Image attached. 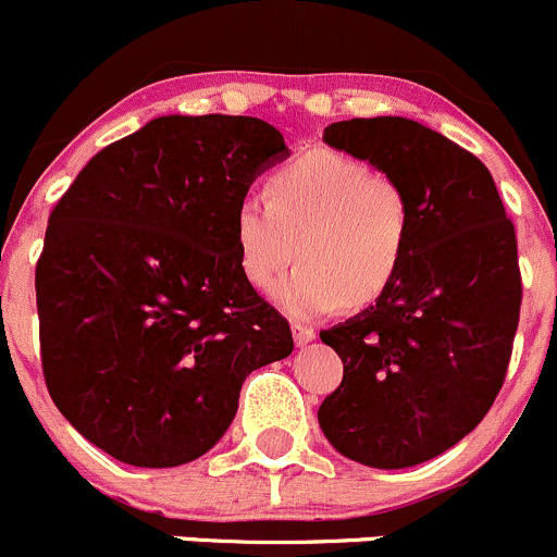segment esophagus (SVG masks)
<instances>
[{"label":"esophagus","mask_w":557,"mask_h":557,"mask_svg":"<svg viewBox=\"0 0 557 557\" xmlns=\"http://www.w3.org/2000/svg\"><path fill=\"white\" fill-rule=\"evenodd\" d=\"M290 331H294V342H296L298 349H304V347H307V344H312L314 338H318L314 327H307V325H301V323H294V327H290Z\"/></svg>","instance_id":"1"}]
</instances>
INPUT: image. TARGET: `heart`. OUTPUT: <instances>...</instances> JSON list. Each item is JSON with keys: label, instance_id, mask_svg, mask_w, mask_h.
<instances>
[{"label": "heart", "instance_id": "heart-1", "mask_svg": "<svg viewBox=\"0 0 557 557\" xmlns=\"http://www.w3.org/2000/svg\"><path fill=\"white\" fill-rule=\"evenodd\" d=\"M411 232L406 195L366 162L333 149L304 151L248 195L234 213L245 280L267 290L296 253L304 263L274 288V304L298 320L382 298L403 269Z\"/></svg>", "mask_w": 557, "mask_h": 557}]
</instances>
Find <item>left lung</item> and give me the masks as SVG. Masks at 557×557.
<instances>
[{
	"label": "left lung",
	"mask_w": 557,
	"mask_h": 557,
	"mask_svg": "<svg viewBox=\"0 0 557 557\" xmlns=\"http://www.w3.org/2000/svg\"><path fill=\"white\" fill-rule=\"evenodd\" d=\"M323 140L400 186L411 232L389 290L320 333L344 379L318 421L347 459L403 470L470 435L499 395L520 314L518 243L488 168L421 122L344 120Z\"/></svg>",
	"instance_id": "8db88e82"
}]
</instances>
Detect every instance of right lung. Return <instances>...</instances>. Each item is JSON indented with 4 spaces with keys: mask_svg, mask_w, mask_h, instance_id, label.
Listing matches in <instances>:
<instances>
[{
    "mask_svg": "<svg viewBox=\"0 0 557 557\" xmlns=\"http://www.w3.org/2000/svg\"><path fill=\"white\" fill-rule=\"evenodd\" d=\"M288 157L256 116L165 114L98 151L58 200L37 263L45 382L116 461L200 459L245 376L294 352L234 243L250 184Z\"/></svg>",
    "mask_w": 557,
    "mask_h": 557,
    "instance_id": "add662e5",
    "label": "right lung"
}]
</instances>
